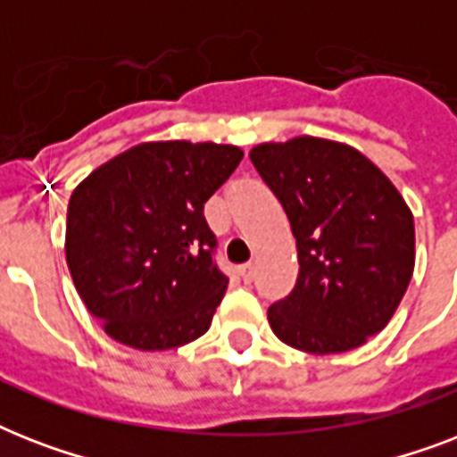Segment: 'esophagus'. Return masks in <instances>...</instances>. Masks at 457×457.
Segmentation results:
<instances>
[{
    "mask_svg": "<svg viewBox=\"0 0 457 457\" xmlns=\"http://www.w3.org/2000/svg\"><path fill=\"white\" fill-rule=\"evenodd\" d=\"M239 275H242L244 282H251V279H253V265L251 263L242 265V268H239Z\"/></svg>",
    "mask_w": 457,
    "mask_h": 457,
    "instance_id": "obj_1",
    "label": "esophagus"
}]
</instances>
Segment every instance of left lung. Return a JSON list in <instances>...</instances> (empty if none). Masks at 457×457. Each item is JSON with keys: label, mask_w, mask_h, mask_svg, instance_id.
I'll list each match as a JSON object with an SVG mask.
<instances>
[{"label": "left lung", "mask_w": 457, "mask_h": 457, "mask_svg": "<svg viewBox=\"0 0 457 457\" xmlns=\"http://www.w3.org/2000/svg\"><path fill=\"white\" fill-rule=\"evenodd\" d=\"M249 158L296 237V287L268 311L275 337L312 355L362 346L389 325L412 278L405 199L368 156L334 139L263 142Z\"/></svg>", "instance_id": "1"}]
</instances>
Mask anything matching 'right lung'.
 I'll return each instance as SVG.
<instances>
[{
  "label": "right lung",
  "mask_w": 457,
  "mask_h": 457,
  "mask_svg": "<svg viewBox=\"0 0 457 457\" xmlns=\"http://www.w3.org/2000/svg\"><path fill=\"white\" fill-rule=\"evenodd\" d=\"M242 156L235 145L142 142L75 187L66 263L111 339L168 351L208 332L228 278L211 258L204 204Z\"/></svg>",
  "instance_id": "right-lung-1"
}]
</instances>
